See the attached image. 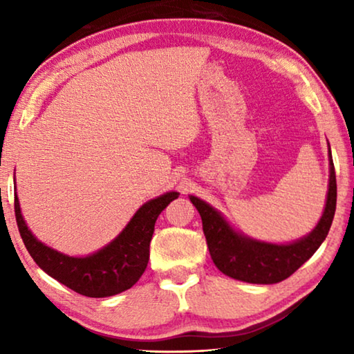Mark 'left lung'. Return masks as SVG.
<instances>
[{
  "label": "left lung",
  "mask_w": 354,
  "mask_h": 354,
  "mask_svg": "<svg viewBox=\"0 0 354 354\" xmlns=\"http://www.w3.org/2000/svg\"><path fill=\"white\" fill-rule=\"evenodd\" d=\"M335 200H337V184H335L331 149H329V189L325 212L315 230L295 243L273 245L239 236L215 209L196 196H190V201L201 215L203 232L206 236L209 253L215 267L226 277L253 284H274L284 281L315 253L331 227Z\"/></svg>",
  "instance_id": "1"
}]
</instances>
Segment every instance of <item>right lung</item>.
Segmentation results:
<instances>
[{"label": "right lung", "mask_w": 354, "mask_h": 354, "mask_svg": "<svg viewBox=\"0 0 354 354\" xmlns=\"http://www.w3.org/2000/svg\"><path fill=\"white\" fill-rule=\"evenodd\" d=\"M178 195V192H169L148 201L115 241L87 257L65 256L39 242L21 217L17 194L14 209L23 243L41 270L84 297L103 298L128 290L139 281L149 259L156 220Z\"/></svg>", "instance_id": "right-lung-1"}]
</instances>
